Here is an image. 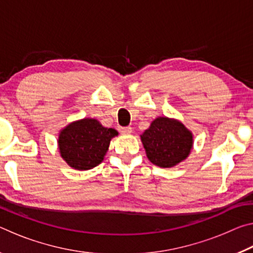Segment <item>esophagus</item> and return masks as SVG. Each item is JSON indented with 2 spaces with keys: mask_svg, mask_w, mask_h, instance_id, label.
I'll return each mask as SVG.
<instances>
[{
  "mask_svg": "<svg viewBox=\"0 0 253 253\" xmlns=\"http://www.w3.org/2000/svg\"><path fill=\"white\" fill-rule=\"evenodd\" d=\"M131 127H122L121 132L123 135H130L131 134Z\"/></svg>",
  "mask_w": 253,
  "mask_h": 253,
  "instance_id": "1",
  "label": "esophagus"
}]
</instances>
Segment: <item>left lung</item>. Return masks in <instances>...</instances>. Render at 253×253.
I'll return each mask as SVG.
<instances>
[{"label": "left lung", "mask_w": 253, "mask_h": 253, "mask_svg": "<svg viewBox=\"0 0 253 253\" xmlns=\"http://www.w3.org/2000/svg\"><path fill=\"white\" fill-rule=\"evenodd\" d=\"M148 160L160 168H173L187 158L193 147V134L176 121L168 117L154 119L140 135Z\"/></svg>", "instance_id": "8db88e82"}]
</instances>
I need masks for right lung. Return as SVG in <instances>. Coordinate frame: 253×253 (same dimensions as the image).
Returning <instances> with one entry per match:
<instances>
[{
    "label": "right lung",
    "mask_w": 253,
    "mask_h": 253,
    "mask_svg": "<svg viewBox=\"0 0 253 253\" xmlns=\"http://www.w3.org/2000/svg\"><path fill=\"white\" fill-rule=\"evenodd\" d=\"M117 135L116 129L104 127L97 119H80L60 131V155L72 169H91L104 161L111 138Z\"/></svg>",
    "instance_id": "right-lung-1"
}]
</instances>
